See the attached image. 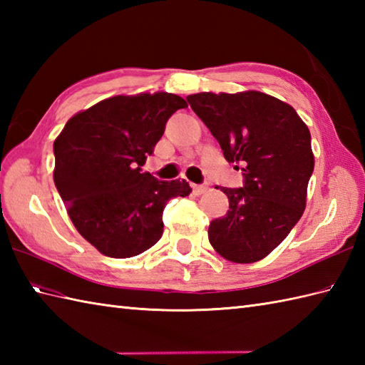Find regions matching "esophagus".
<instances>
[{
  "label": "esophagus",
  "instance_id": "esophagus-1",
  "mask_svg": "<svg viewBox=\"0 0 365 365\" xmlns=\"http://www.w3.org/2000/svg\"><path fill=\"white\" fill-rule=\"evenodd\" d=\"M207 191V187L205 185H192V192H195V195H202V192H205Z\"/></svg>",
  "mask_w": 365,
  "mask_h": 365
}]
</instances>
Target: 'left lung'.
Wrapping results in <instances>:
<instances>
[{
	"mask_svg": "<svg viewBox=\"0 0 365 365\" xmlns=\"http://www.w3.org/2000/svg\"><path fill=\"white\" fill-rule=\"evenodd\" d=\"M187 100L224 158L243 166V187L221 188L229 210L210 222L208 240L230 262L267 257L304 212L314 173L311 131L290 105L263 92H200Z\"/></svg>",
	"mask_w": 365,
	"mask_h": 365,
	"instance_id": "left-lung-1",
	"label": "left lung"
}]
</instances>
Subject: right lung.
<instances>
[{"mask_svg": "<svg viewBox=\"0 0 365 365\" xmlns=\"http://www.w3.org/2000/svg\"><path fill=\"white\" fill-rule=\"evenodd\" d=\"M180 108L187 102L168 92L111 97L75 114L53 144L54 185L67 213L108 257L152 247L168 200L191 192L188 182L158 180L141 169Z\"/></svg>", "mask_w": 365, "mask_h": 365, "instance_id": "obj_1", "label": "right lung"}]
</instances>
